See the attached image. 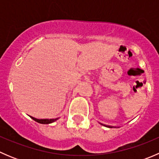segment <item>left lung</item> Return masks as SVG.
<instances>
[{
  "label": "left lung",
  "instance_id": "left-lung-1",
  "mask_svg": "<svg viewBox=\"0 0 159 159\" xmlns=\"http://www.w3.org/2000/svg\"><path fill=\"white\" fill-rule=\"evenodd\" d=\"M101 125H104V126H105V127H108V128H113L114 126H110V125H103V124H101Z\"/></svg>",
  "mask_w": 159,
  "mask_h": 159
}]
</instances>
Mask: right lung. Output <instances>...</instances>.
Returning a JSON list of instances; mask_svg holds the SVG:
<instances>
[{
  "label": "right lung",
  "instance_id": "1",
  "mask_svg": "<svg viewBox=\"0 0 159 159\" xmlns=\"http://www.w3.org/2000/svg\"><path fill=\"white\" fill-rule=\"evenodd\" d=\"M30 118H32L33 120H34L35 121H37V122L40 123V124H51V123L54 122V121H57V119H58V118H53V119H38V118H34V117H31L30 116Z\"/></svg>",
  "mask_w": 159,
  "mask_h": 159
}]
</instances>
